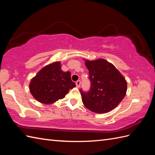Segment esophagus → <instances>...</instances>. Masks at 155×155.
<instances>
[{"label":"esophagus","mask_w":155,"mask_h":155,"mask_svg":"<svg viewBox=\"0 0 155 155\" xmlns=\"http://www.w3.org/2000/svg\"><path fill=\"white\" fill-rule=\"evenodd\" d=\"M75 84H76V87L78 88H79L80 87V85H81V81L80 80H78L76 81V83H75Z\"/></svg>","instance_id":"1"}]
</instances>
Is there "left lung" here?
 <instances>
[{
  "instance_id": "left-lung-1",
  "label": "left lung",
  "mask_w": 155,
  "mask_h": 155,
  "mask_svg": "<svg viewBox=\"0 0 155 155\" xmlns=\"http://www.w3.org/2000/svg\"><path fill=\"white\" fill-rule=\"evenodd\" d=\"M91 82L89 91L80 89L82 102L86 108L97 113L111 111L124 98L127 81L111 63L104 59L85 61Z\"/></svg>"
}]
</instances>
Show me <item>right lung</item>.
<instances>
[{
	"label": "right lung",
	"instance_id": "1",
	"mask_svg": "<svg viewBox=\"0 0 155 155\" xmlns=\"http://www.w3.org/2000/svg\"><path fill=\"white\" fill-rule=\"evenodd\" d=\"M75 87L70 71L61 70L60 62H54L43 68L30 84L31 94L38 101L51 104L63 99L70 89Z\"/></svg>",
	"mask_w": 155,
	"mask_h": 155
}]
</instances>
